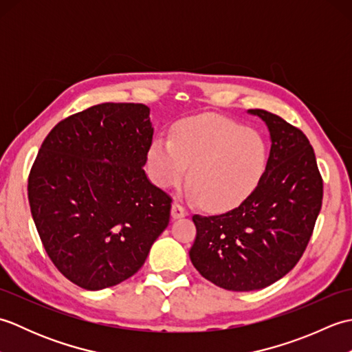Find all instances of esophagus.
Returning <instances> with one entry per match:
<instances>
[{"label": "esophagus", "mask_w": 352, "mask_h": 352, "mask_svg": "<svg viewBox=\"0 0 352 352\" xmlns=\"http://www.w3.org/2000/svg\"><path fill=\"white\" fill-rule=\"evenodd\" d=\"M170 214H172V218H174V219H180V218H184V216H188L189 212L186 210V208L182 204L174 203V204H172Z\"/></svg>", "instance_id": "obj_1"}]
</instances>
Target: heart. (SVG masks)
<instances>
[{
  "mask_svg": "<svg viewBox=\"0 0 352 352\" xmlns=\"http://www.w3.org/2000/svg\"><path fill=\"white\" fill-rule=\"evenodd\" d=\"M149 170L162 188L180 183L189 169L190 193L214 210L234 207L256 188L266 164L258 134L223 116L183 119L174 139L157 138L148 154Z\"/></svg>",
  "mask_w": 352,
  "mask_h": 352,
  "instance_id": "obj_1",
  "label": "heart"
}]
</instances>
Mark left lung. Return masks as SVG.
<instances>
[{
  "mask_svg": "<svg viewBox=\"0 0 352 352\" xmlns=\"http://www.w3.org/2000/svg\"><path fill=\"white\" fill-rule=\"evenodd\" d=\"M271 134L263 175L241 206L216 216L193 214L189 256L218 287L250 292L283 278L307 248L322 207L324 183L307 136L271 111L252 109Z\"/></svg>",
  "mask_w": 352,
  "mask_h": 352,
  "instance_id": "8db88e82",
  "label": "left lung"
}]
</instances>
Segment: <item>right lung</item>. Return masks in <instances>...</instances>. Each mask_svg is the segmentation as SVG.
Wrapping results in <instances>:
<instances>
[{"instance_id":"obj_1","label":"right lung","mask_w":352,"mask_h":352,"mask_svg":"<svg viewBox=\"0 0 352 352\" xmlns=\"http://www.w3.org/2000/svg\"><path fill=\"white\" fill-rule=\"evenodd\" d=\"M153 133L145 104L104 102L58 122L37 153L30 210L48 257L80 287L130 278L168 227L172 198L144 170Z\"/></svg>"}]
</instances>
